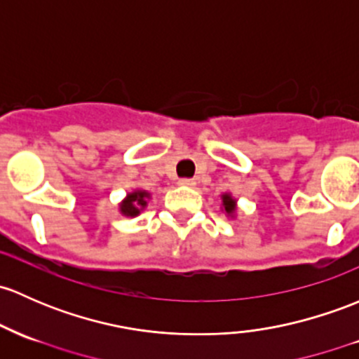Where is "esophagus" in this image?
Instances as JSON below:
<instances>
[{
    "mask_svg": "<svg viewBox=\"0 0 359 359\" xmlns=\"http://www.w3.org/2000/svg\"><path fill=\"white\" fill-rule=\"evenodd\" d=\"M179 184H180V186H186V187H194L196 180L194 179H180Z\"/></svg>",
    "mask_w": 359,
    "mask_h": 359,
    "instance_id": "34e87169",
    "label": "esophagus"
}]
</instances>
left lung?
<instances>
[{
	"mask_svg": "<svg viewBox=\"0 0 359 359\" xmlns=\"http://www.w3.org/2000/svg\"><path fill=\"white\" fill-rule=\"evenodd\" d=\"M222 201H224L225 213L232 217V215L236 213V208H237V206H236V199H233L232 196L229 194V192H225V194H222Z\"/></svg>",
	"mask_w": 359,
	"mask_h": 359,
	"instance_id": "obj_1",
	"label": "left lung"
}]
</instances>
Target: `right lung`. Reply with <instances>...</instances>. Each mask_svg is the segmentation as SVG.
<instances>
[{
	"mask_svg": "<svg viewBox=\"0 0 359 359\" xmlns=\"http://www.w3.org/2000/svg\"><path fill=\"white\" fill-rule=\"evenodd\" d=\"M146 199H149V192L141 189L130 192V194H127V198L120 203V211H122V215H126V217H137V215L141 213V210H144L146 205H148Z\"/></svg>",
	"mask_w": 359,
	"mask_h": 359,
	"instance_id": "1",
	"label": "right lung"
}]
</instances>
